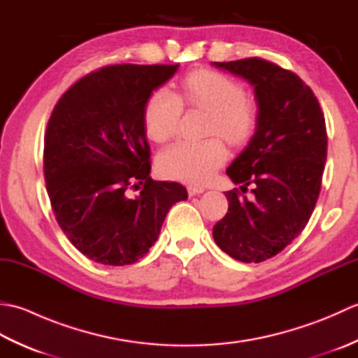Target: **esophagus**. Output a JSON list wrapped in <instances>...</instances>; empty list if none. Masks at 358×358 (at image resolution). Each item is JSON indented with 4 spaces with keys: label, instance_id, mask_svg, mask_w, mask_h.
Returning a JSON list of instances; mask_svg holds the SVG:
<instances>
[{
    "label": "esophagus",
    "instance_id": "esophagus-1",
    "mask_svg": "<svg viewBox=\"0 0 358 358\" xmlns=\"http://www.w3.org/2000/svg\"><path fill=\"white\" fill-rule=\"evenodd\" d=\"M204 191H206V189H204L203 186H199V185H189L187 186V192H189V195H191V196L203 194Z\"/></svg>",
    "mask_w": 358,
    "mask_h": 358
}]
</instances>
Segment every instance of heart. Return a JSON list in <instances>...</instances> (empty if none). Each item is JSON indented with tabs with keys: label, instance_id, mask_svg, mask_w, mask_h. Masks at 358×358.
Masks as SVG:
<instances>
[{
	"label": "heart",
	"instance_id": "obj_1",
	"mask_svg": "<svg viewBox=\"0 0 358 358\" xmlns=\"http://www.w3.org/2000/svg\"><path fill=\"white\" fill-rule=\"evenodd\" d=\"M183 100L194 108L209 112L208 134H218L232 144H243L257 127V108L245 98L238 81L214 71H195L181 83ZM183 106L171 90L159 89L150 95L144 108V131L152 141L164 143L175 135ZM226 146L220 138L178 141L158 157L163 175L187 183H201L224 163Z\"/></svg>",
	"mask_w": 358,
	"mask_h": 358
}]
</instances>
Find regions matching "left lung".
<instances>
[{"label": "left lung", "mask_w": 358, "mask_h": 358, "mask_svg": "<svg viewBox=\"0 0 358 358\" xmlns=\"http://www.w3.org/2000/svg\"><path fill=\"white\" fill-rule=\"evenodd\" d=\"M254 86L257 127L226 173L238 189L224 192L229 209L214 226V240L243 263L281 252L308 224L320 194L328 154L324 117L300 77L262 58L212 63Z\"/></svg>", "instance_id": "8db88e82"}]
</instances>
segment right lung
Listing matches in <instances>:
<instances>
[{"label":"right lung","instance_id":"obj_1","mask_svg":"<svg viewBox=\"0 0 358 358\" xmlns=\"http://www.w3.org/2000/svg\"><path fill=\"white\" fill-rule=\"evenodd\" d=\"M178 64H115L86 75L59 98L44 136L53 214L81 254L108 266L138 262L157 241L185 186L150 178L144 108ZM143 185L131 197L129 187Z\"/></svg>","mask_w":358,"mask_h":358}]
</instances>
